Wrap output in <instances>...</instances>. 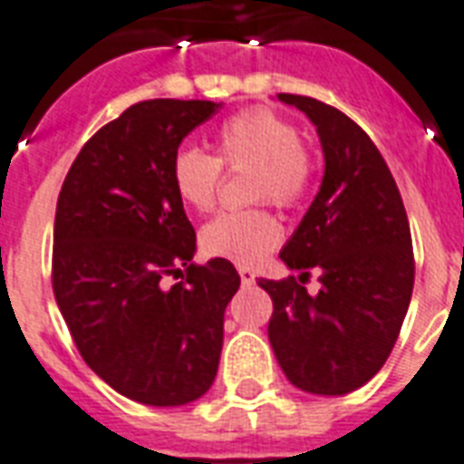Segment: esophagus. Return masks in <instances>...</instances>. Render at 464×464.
Instances as JSON below:
<instances>
[{"mask_svg":"<svg viewBox=\"0 0 464 464\" xmlns=\"http://www.w3.org/2000/svg\"><path fill=\"white\" fill-rule=\"evenodd\" d=\"M238 275H240V284L243 286H253L255 284V272L250 267H238Z\"/></svg>","mask_w":464,"mask_h":464,"instance_id":"1","label":"esophagus"}]
</instances>
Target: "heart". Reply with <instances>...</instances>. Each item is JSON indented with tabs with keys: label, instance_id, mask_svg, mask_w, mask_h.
<instances>
[{
	"label": "heart",
	"instance_id": "b5f03b06",
	"mask_svg": "<svg viewBox=\"0 0 464 464\" xmlns=\"http://www.w3.org/2000/svg\"><path fill=\"white\" fill-rule=\"evenodd\" d=\"M221 163L226 168H253L250 197L291 207L304 197L310 180V156L296 127L267 108H250L218 127L217 156L197 147H182L173 156L170 178L182 202L209 211L217 202ZM282 238V226L269 211H224L202 228L204 253L236 265L260 262Z\"/></svg>",
	"mask_w": 464,
	"mask_h": 464
}]
</instances>
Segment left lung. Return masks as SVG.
I'll list each match as a JSON object with an SVG mask.
<instances>
[{"mask_svg": "<svg viewBox=\"0 0 464 464\" xmlns=\"http://www.w3.org/2000/svg\"><path fill=\"white\" fill-rule=\"evenodd\" d=\"M276 98L315 125L324 173L279 253L298 269V281L315 268L321 289L310 297L294 276L257 282L275 304L269 344L291 385L310 395H346L381 371L410 308V221L390 168L353 120L315 98Z\"/></svg>", "mask_w": 464, "mask_h": 464, "instance_id": "8db88e82", "label": "left lung"}]
</instances>
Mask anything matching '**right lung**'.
<instances>
[{
    "mask_svg": "<svg viewBox=\"0 0 464 464\" xmlns=\"http://www.w3.org/2000/svg\"><path fill=\"white\" fill-rule=\"evenodd\" d=\"M221 108L156 98L101 127L69 168L54 214L53 289L91 371L149 407L199 400L217 378L224 313L240 276L202 267L170 178L178 147ZM183 282L166 287V274Z\"/></svg>",
    "mask_w": 464,
    "mask_h": 464,
    "instance_id": "add662e5",
    "label": "right lung"
}]
</instances>
